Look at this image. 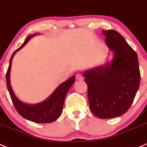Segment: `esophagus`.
I'll return each instance as SVG.
<instances>
[{"label": "esophagus", "mask_w": 147, "mask_h": 147, "mask_svg": "<svg viewBox=\"0 0 147 147\" xmlns=\"http://www.w3.org/2000/svg\"><path fill=\"white\" fill-rule=\"evenodd\" d=\"M76 80H84V78H83V77L82 76V75H80V74H77V75H76Z\"/></svg>", "instance_id": "34e87169"}]
</instances>
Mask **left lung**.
<instances>
[{"label": "left lung", "instance_id": "8db88e82", "mask_svg": "<svg viewBox=\"0 0 147 147\" xmlns=\"http://www.w3.org/2000/svg\"><path fill=\"white\" fill-rule=\"evenodd\" d=\"M112 60L83 72L88 86L91 111L102 119L120 116L134 101L140 84L137 53L115 30L102 31Z\"/></svg>", "mask_w": 147, "mask_h": 147}]
</instances>
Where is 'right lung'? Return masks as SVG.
<instances>
[{"label": "right lung", "mask_w": 147, "mask_h": 147, "mask_svg": "<svg viewBox=\"0 0 147 147\" xmlns=\"http://www.w3.org/2000/svg\"><path fill=\"white\" fill-rule=\"evenodd\" d=\"M37 34H38L36 33L32 35H29L22 45L19 49H17L12 54L10 58V63H9L8 69L6 73V83H7V87L11 97L12 103L17 111L19 113L21 116L34 123H49L55 121L61 116L62 111H63L65 98L69 88L75 82V76H72L65 82L60 84L53 93L51 94L50 96L48 97L44 101L37 103V104H27L21 101L14 94L11 85H10V75L13 56L17 51L20 50L22 48L25 46V44L30 40L31 38Z\"/></svg>", "instance_id": "obj_1"}]
</instances>
